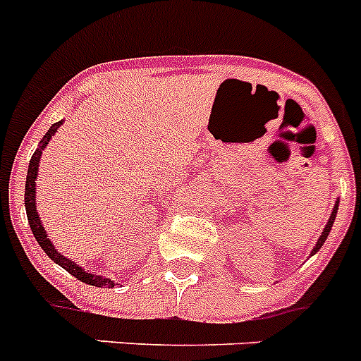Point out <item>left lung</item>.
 <instances>
[{"label": "left lung", "mask_w": 361, "mask_h": 361, "mask_svg": "<svg viewBox=\"0 0 361 361\" xmlns=\"http://www.w3.org/2000/svg\"><path fill=\"white\" fill-rule=\"evenodd\" d=\"M336 212H338V201H336V204H334V210H332V214H331V217H329V223L325 224V230H323L322 232V237H319V241H318V245L314 246V250H312V255L316 254V252L319 250V248H322L323 246V243H325V239H327V235H329V232H331V228H332V224H334V219H336Z\"/></svg>", "instance_id": "left-lung-1"}]
</instances>
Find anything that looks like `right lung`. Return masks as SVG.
<instances>
[{"label":"right lung","mask_w":361,"mask_h":361,"mask_svg":"<svg viewBox=\"0 0 361 361\" xmlns=\"http://www.w3.org/2000/svg\"><path fill=\"white\" fill-rule=\"evenodd\" d=\"M61 122H56V124H52L51 129H49L45 137L42 138V142H39V147L34 151L32 159L29 162V171H27V183H25V210H27V219H29L30 230H32L34 237H36V241L39 243V246L43 248V252L51 257L52 261H56L60 264L61 269H66L71 276H75L76 279H80L82 283H87V285L92 286H102V288H111V286H115V283L111 281L109 277H102V276H94V274L85 272L82 267H78L76 263H73L71 259L63 257L60 252L52 246V243L49 241L47 233H45V228L42 226V221L38 217V212H36V175H38V164H39V157H42V149L47 146V142L52 138V135L56 133V129L60 128Z\"/></svg>","instance_id":"add662e5"}]
</instances>
